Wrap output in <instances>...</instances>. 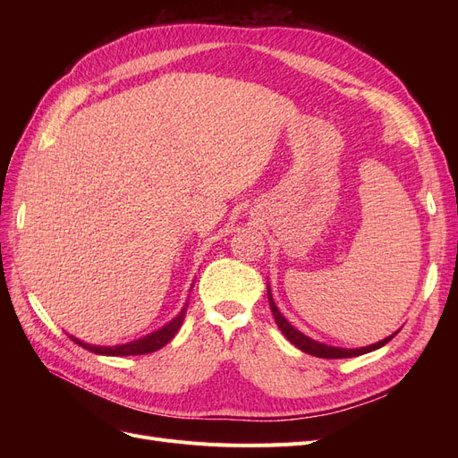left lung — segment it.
I'll return each instance as SVG.
<instances>
[{"instance_id": "8db88e82", "label": "left lung", "mask_w": 458, "mask_h": 458, "mask_svg": "<svg viewBox=\"0 0 458 458\" xmlns=\"http://www.w3.org/2000/svg\"><path fill=\"white\" fill-rule=\"evenodd\" d=\"M267 300H269V308H271V313L275 317V323L276 327L281 328L283 335L290 340V344H294L298 350L306 352L310 355H315V357H323V359H344V357H357V355H363V353H369V352H374L382 348V345H386L387 342H390L399 330H395L394 335H390L387 338L377 342V344H370V345H365V348H336V345H328V344H323V342H317L310 336L303 335V332H300L298 328H294L293 325H290L286 321V317L279 311V308H276V303L273 301V294H271V286L267 284Z\"/></svg>"}]
</instances>
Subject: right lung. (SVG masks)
<instances>
[{
	"label": "right lung",
	"mask_w": 458,
	"mask_h": 458,
	"mask_svg": "<svg viewBox=\"0 0 458 458\" xmlns=\"http://www.w3.org/2000/svg\"><path fill=\"white\" fill-rule=\"evenodd\" d=\"M191 290H192V284H191ZM187 306H189V301H185V306L182 308V311H179V313L172 318L170 323H165L164 327L157 328L155 332H150V335L141 336V338H137V340H131V342H128V344L95 345V344L81 342L80 338H76V336H72V335H68V336H71L72 342H76L78 345H81V348H86V350H89V352H93V353H99V355H120V357H122V355H143V353H152V352H157V350L164 348V345L168 344V342L177 335L179 327L183 325V318H185V313H187Z\"/></svg>",
	"instance_id": "obj_1"
}]
</instances>
